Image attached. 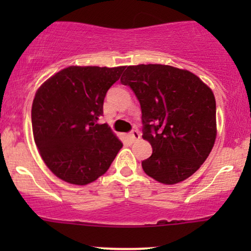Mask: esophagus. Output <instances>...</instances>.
<instances>
[{"label": "esophagus", "mask_w": 251, "mask_h": 251, "mask_svg": "<svg viewBox=\"0 0 251 251\" xmlns=\"http://www.w3.org/2000/svg\"><path fill=\"white\" fill-rule=\"evenodd\" d=\"M128 137H129V139L132 140V142H134V140L139 139V138H140L139 131H138V129H132V131L128 133Z\"/></svg>", "instance_id": "esophagus-1"}]
</instances>
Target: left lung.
I'll use <instances>...</instances> for the list:
<instances>
[{
  "label": "left lung",
  "mask_w": 251,
  "mask_h": 251,
  "mask_svg": "<svg viewBox=\"0 0 251 251\" xmlns=\"http://www.w3.org/2000/svg\"><path fill=\"white\" fill-rule=\"evenodd\" d=\"M142 108L143 138L152 154L145 174L163 184L194 175L214 148L216 100L210 87L191 72L168 65L128 66L120 79Z\"/></svg>",
  "instance_id": "left-lung-1"
}]
</instances>
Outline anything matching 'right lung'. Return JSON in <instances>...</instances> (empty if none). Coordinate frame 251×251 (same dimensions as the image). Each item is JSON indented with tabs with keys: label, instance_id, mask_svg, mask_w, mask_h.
Masks as SVG:
<instances>
[{
	"label": "right lung",
	"instance_id": "right-lung-1",
	"mask_svg": "<svg viewBox=\"0 0 251 251\" xmlns=\"http://www.w3.org/2000/svg\"><path fill=\"white\" fill-rule=\"evenodd\" d=\"M125 67L70 66L37 89L31 106L34 140L48 169L75 185L109 169L123 144L102 116L106 93Z\"/></svg>",
	"mask_w": 251,
	"mask_h": 251
}]
</instances>
